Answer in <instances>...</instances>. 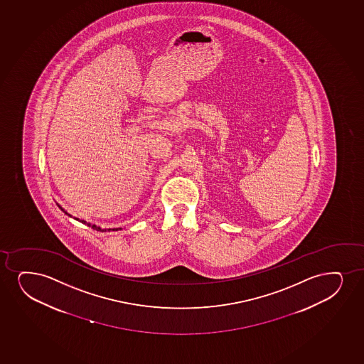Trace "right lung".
<instances>
[{
    "label": "right lung",
    "mask_w": 364,
    "mask_h": 364,
    "mask_svg": "<svg viewBox=\"0 0 364 364\" xmlns=\"http://www.w3.org/2000/svg\"><path fill=\"white\" fill-rule=\"evenodd\" d=\"M56 205L59 206L60 210H61V211H63V213H65V215H70V217H72V215H70V213H68V212L66 211L65 208H63V207L60 206L58 202H56ZM75 220H78V218H75ZM80 222H81V223H83V225H88V227H92V228L95 229V230H99V232H112V230H114V232H115V230H122V228H102V227H99V225H92L90 222H85V220H80Z\"/></svg>",
    "instance_id": "obj_1"
}]
</instances>
